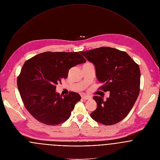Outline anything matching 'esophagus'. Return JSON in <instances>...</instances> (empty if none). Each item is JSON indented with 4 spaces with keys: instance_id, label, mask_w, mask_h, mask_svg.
Wrapping results in <instances>:
<instances>
[{
    "instance_id": "34e87169",
    "label": "esophagus",
    "mask_w": 160,
    "mask_h": 160,
    "mask_svg": "<svg viewBox=\"0 0 160 160\" xmlns=\"http://www.w3.org/2000/svg\"><path fill=\"white\" fill-rule=\"evenodd\" d=\"M82 99L84 100H88V99H90L91 97L88 96H82Z\"/></svg>"
}]
</instances>
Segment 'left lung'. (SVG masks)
Segmentation results:
<instances>
[{"instance_id": "8db88e82", "label": "left lung", "mask_w": 160, "mask_h": 160, "mask_svg": "<svg viewBox=\"0 0 160 160\" xmlns=\"http://www.w3.org/2000/svg\"><path fill=\"white\" fill-rule=\"evenodd\" d=\"M96 69V78L102 85L99 89L109 91L104 100L93 97L97 108L90 116L104 125H112L122 120L130 112L139 93L140 69L124 51L109 47H101L80 52Z\"/></svg>"}]
</instances>
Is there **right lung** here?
Segmentation results:
<instances>
[{"label": "right lung", "mask_w": 160, "mask_h": 160, "mask_svg": "<svg viewBox=\"0 0 160 160\" xmlns=\"http://www.w3.org/2000/svg\"><path fill=\"white\" fill-rule=\"evenodd\" d=\"M86 62L77 52H45L28 59L18 78V89L26 109L38 121L55 126L69 119L81 96L60 95L56 84L68 76L69 69Z\"/></svg>", "instance_id": "1"}]
</instances>
